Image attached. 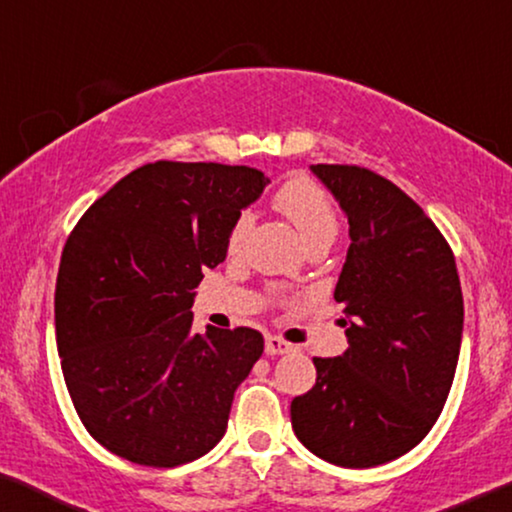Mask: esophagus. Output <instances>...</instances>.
Here are the masks:
<instances>
[{
	"mask_svg": "<svg viewBox=\"0 0 512 512\" xmlns=\"http://www.w3.org/2000/svg\"><path fill=\"white\" fill-rule=\"evenodd\" d=\"M292 349H294L292 342L282 340V338H278V335H269V338H266V354H269V356L289 354Z\"/></svg>",
	"mask_w": 512,
	"mask_h": 512,
	"instance_id": "obj_1",
	"label": "esophagus"
}]
</instances>
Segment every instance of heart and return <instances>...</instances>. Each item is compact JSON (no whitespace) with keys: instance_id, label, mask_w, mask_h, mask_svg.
Returning a JSON list of instances; mask_svg holds the SVG:
<instances>
[{"instance_id":"1","label":"heart","mask_w":512,"mask_h":512,"mask_svg":"<svg viewBox=\"0 0 512 512\" xmlns=\"http://www.w3.org/2000/svg\"><path fill=\"white\" fill-rule=\"evenodd\" d=\"M273 204L280 213L292 220L296 232L301 234L305 246L319 239H335L338 234V213L333 209L331 197L317 181L308 177H292L282 183L278 193L273 195ZM253 213L241 211L234 218L227 234V250L230 255H239L246 243L250 230H253Z\"/></svg>"}]
</instances>
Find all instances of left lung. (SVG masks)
Here are the masks:
<instances>
[{
	"label": "left lung",
	"mask_w": 512,
	"mask_h": 512,
	"mask_svg": "<svg viewBox=\"0 0 512 512\" xmlns=\"http://www.w3.org/2000/svg\"><path fill=\"white\" fill-rule=\"evenodd\" d=\"M345 209L352 246L335 285L349 349L315 356L292 427L322 460L365 469L432 430L460 356L464 303L453 250L411 197L361 165H312Z\"/></svg>",
	"instance_id": "8db88e82"
}]
</instances>
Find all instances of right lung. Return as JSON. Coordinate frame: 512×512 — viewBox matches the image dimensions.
<instances>
[{"instance_id": "right-lung-1", "label": "right lung", "mask_w": 512, "mask_h": 512, "mask_svg": "<svg viewBox=\"0 0 512 512\" xmlns=\"http://www.w3.org/2000/svg\"><path fill=\"white\" fill-rule=\"evenodd\" d=\"M264 186L255 167L156 160L114 183L68 234L55 289L61 372L110 453L167 469L225 434L264 338L248 326L193 333L190 305Z\"/></svg>"}]
</instances>
